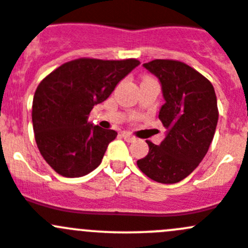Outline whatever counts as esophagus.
<instances>
[{
    "label": "esophagus",
    "mask_w": 248,
    "mask_h": 248,
    "mask_svg": "<svg viewBox=\"0 0 248 248\" xmlns=\"http://www.w3.org/2000/svg\"><path fill=\"white\" fill-rule=\"evenodd\" d=\"M123 138H124V139H125V141H128V142H134L135 141V138H134L133 135H130V134L129 133H126V131H123Z\"/></svg>",
    "instance_id": "obj_1"
}]
</instances>
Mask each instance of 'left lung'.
I'll return each instance as SVG.
<instances>
[{
    "instance_id": "obj_1",
    "label": "left lung",
    "mask_w": 248,
    "mask_h": 248,
    "mask_svg": "<svg viewBox=\"0 0 248 248\" xmlns=\"http://www.w3.org/2000/svg\"><path fill=\"white\" fill-rule=\"evenodd\" d=\"M142 66L160 81L165 103L158 118L166 135L160 145L146 141L149 154L136 163L149 178L172 185L189 176L208 152L219 118L217 94L185 62L157 59Z\"/></svg>"
}]
</instances>
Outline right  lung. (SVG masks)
Masks as SVG:
<instances>
[{
    "mask_svg": "<svg viewBox=\"0 0 248 248\" xmlns=\"http://www.w3.org/2000/svg\"><path fill=\"white\" fill-rule=\"evenodd\" d=\"M140 61L77 59L47 75L34 93L31 120L40 154L59 174L82 177L102 162L117 131L87 122Z\"/></svg>",
    "mask_w": 248,
    "mask_h": 248,
    "instance_id": "right-lung-1",
    "label": "right lung"
}]
</instances>
